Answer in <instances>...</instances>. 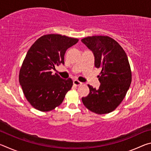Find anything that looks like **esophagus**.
<instances>
[{"label":"esophagus","mask_w":151,"mask_h":151,"mask_svg":"<svg viewBox=\"0 0 151 151\" xmlns=\"http://www.w3.org/2000/svg\"><path fill=\"white\" fill-rule=\"evenodd\" d=\"M73 84H74V85H75V86H80L82 85V83L80 81H78V80H74Z\"/></svg>","instance_id":"34e87169"}]
</instances>
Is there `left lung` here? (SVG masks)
<instances>
[{
  "label": "left lung",
  "instance_id": "1",
  "mask_svg": "<svg viewBox=\"0 0 151 151\" xmlns=\"http://www.w3.org/2000/svg\"><path fill=\"white\" fill-rule=\"evenodd\" d=\"M81 41L93 52L94 66L102 68L99 88L88 85L90 93L82 101L94 113H109L121 104L131 83L128 57L121 45L107 36L88 37Z\"/></svg>",
  "mask_w": 151,
  "mask_h": 151
}]
</instances>
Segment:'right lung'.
<instances>
[{"instance_id":"1","label":"right lung","mask_w":151,"mask_h":151,"mask_svg":"<svg viewBox=\"0 0 151 151\" xmlns=\"http://www.w3.org/2000/svg\"><path fill=\"white\" fill-rule=\"evenodd\" d=\"M78 40L60 35L42 36L27 53L19 74V83L30 104L40 111L55 109L63 103L73 85L71 78L63 79L51 70L64 65L66 50Z\"/></svg>"}]
</instances>
